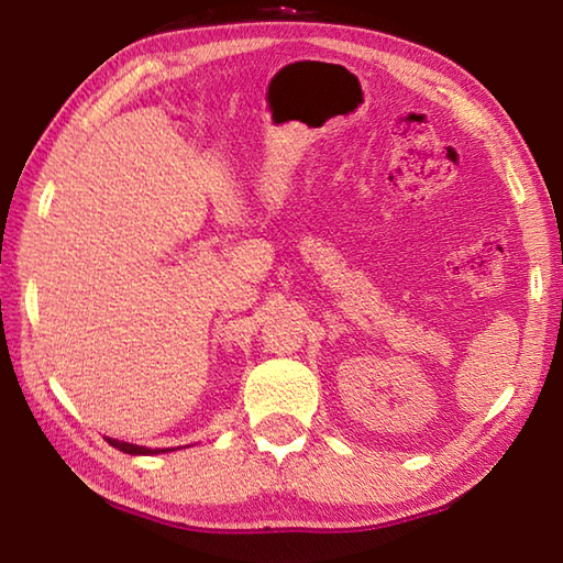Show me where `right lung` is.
Here are the masks:
<instances>
[{
    "mask_svg": "<svg viewBox=\"0 0 563 563\" xmlns=\"http://www.w3.org/2000/svg\"><path fill=\"white\" fill-rule=\"evenodd\" d=\"M111 442V445L115 448V450H121V452H128V454H159V452H166V450H150V448H140V445H130V442H121V440H113V438H106Z\"/></svg>",
    "mask_w": 563,
    "mask_h": 563,
    "instance_id": "obj_1",
    "label": "right lung"
}]
</instances>
